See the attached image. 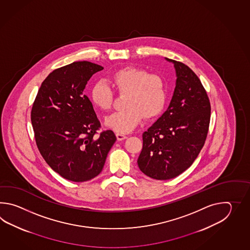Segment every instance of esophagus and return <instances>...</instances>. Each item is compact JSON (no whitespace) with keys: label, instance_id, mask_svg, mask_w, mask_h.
Here are the masks:
<instances>
[{"label":"esophagus","instance_id":"34e87169","mask_svg":"<svg viewBox=\"0 0 250 250\" xmlns=\"http://www.w3.org/2000/svg\"><path fill=\"white\" fill-rule=\"evenodd\" d=\"M116 137H117L118 141H122L127 138V136L125 134H122V133H116Z\"/></svg>","mask_w":250,"mask_h":250}]
</instances>
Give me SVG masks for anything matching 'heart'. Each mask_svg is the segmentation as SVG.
<instances>
[{
    "label": "heart",
    "mask_w": 250,
    "mask_h": 250,
    "mask_svg": "<svg viewBox=\"0 0 250 250\" xmlns=\"http://www.w3.org/2000/svg\"><path fill=\"white\" fill-rule=\"evenodd\" d=\"M112 87L124 97L123 111L106 117L104 125L117 133L130 132L141 122L156 117L164 110L167 100L165 80L158 74H149L146 69L127 67L115 71L110 78ZM113 93L109 85L99 81L91 87L90 99L100 111L112 106Z\"/></svg>",
    "instance_id": "obj_1"
}]
</instances>
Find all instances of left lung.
Segmentation results:
<instances>
[{
  "label": "left lung",
  "instance_id": "obj_1",
  "mask_svg": "<svg viewBox=\"0 0 250 250\" xmlns=\"http://www.w3.org/2000/svg\"><path fill=\"white\" fill-rule=\"evenodd\" d=\"M175 69V88L163 115L143 133L138 168L154 180L166 181L191 166L208 136L211 106L197 75L187 65L165 58Z\"/></svg>",
  "mask_w": 250,
  "mask_h": 250
}]
</instances>
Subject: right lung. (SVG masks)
I'll return each mask as SVG.
<instances>
[{"label": "right lung", "mask_w": 250, "mask_h": 250, "mask_svg": "<svg viewBox=\"0 0 250 250\" xmlns=\"http://www.w3.org/2000/svg\"><path fill=\"white\" fill-rule=\"evenodd\" d=\"M104 68L75 62L54 69L43 80L31 111V123L40 154L55 172L68 181L83 182L101 172L116 141L112 130L95 138L100 122L85 85Z\"/></svg>", "instance_id": "1"}]
</instances>
